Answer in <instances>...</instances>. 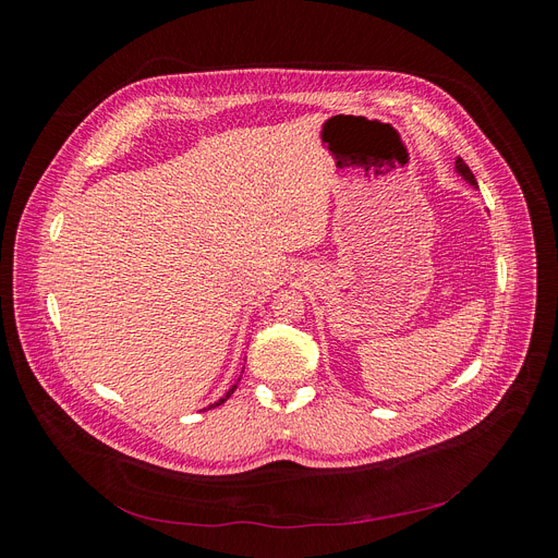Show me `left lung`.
Wrapping results in <instances>:
<instances>
[{
  "label": "left lung",
  "mask_w": 558,
  "mask_h": 558,
  "mask_svg": "<svg viewBox=\"0 0 558 558\" xmlns=\"http://www.w3.org/2000/svg\"><path fill=\"white\" fill-rule=\"evenodd\" d=\"M456 170H459V174L468 181V183H472V185H477V181H475V174H472L470 172V167L459 158V160H456Z\"/></svg>",
  "instance_id": "1"
}]
</instances>
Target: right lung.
<instances>
[{"label": "right lung", "mask_w": 558, "mask_h": 558, "mask_svg": "<svg viewBox=\"0 0 558 558\" xmlns=\"http://www.w3.org/2000/svg\"><path fill=\"white\" fill-rule=\"evenodd\" d=\"M234 388H238V384H234V386L230 388V391H228V393H226V396H223L221 400H218V402H214V404H211V408H218V404H223V402H226V400H228V398H230V396L234 393Z\"/></svg>", "instance_id": "1"}]
</instances>
